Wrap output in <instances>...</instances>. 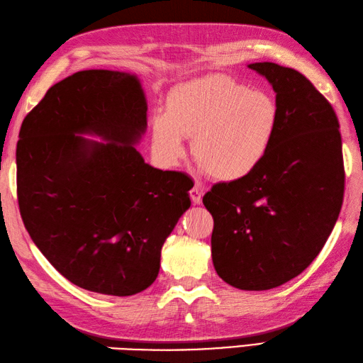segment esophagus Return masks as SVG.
Listing matches in <instances>:
<instances>
[{"instance_id": "esophagus-1", "label": "esophagus", "mask_w": 363, "mask_h": 363, "mask_svg": "<svg viewBox=\"0 0 363 363\" xmlns=\"http://www.w3.org/2000/svg\"><path fill=\"white\" fill-rule=\"evenodd\" d=\"M189 196H191V200H192V203H194V205H200V203H202L203 192L200 191L199 188H192V189L189 191Z\"/></svg>"}]
</instances>
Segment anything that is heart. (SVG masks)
I'll list each match as a JSON object with an SVG mask.
<instances>
[{
	"instance_id": "b5f03b06",
	"label": "heart",
	"mask_w": 363,
	"mask_h": 363,
	"mask_svg": "<svg viewBox=\"0 0 363 363\" xmlns=\"http://www.w3.org/2000/svg\"><path fill=\"white\" fill-rule=\"evenodd\" d=\"M278 123V104L269 93L227 74H208L169 93L166 111L152 118V147L161 163L175 166L192 136L200 167L217 180L236 182L262 164Z\"/></svg>"
}]
</instances>
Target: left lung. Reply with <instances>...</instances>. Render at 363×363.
I'll use <instances>...</instances> for the list:
<instances>
[{"mask_svg": "<svg viewBox=\"0 0 363 363\" xmlns=\"http://www.w3.org/2000/svg\"><path fill=\"white\" fill-rule=\"evenodd\" d=\"M248 68L277 93L275 140L253 174L216 183L203 205L217 275L240 291H269L309 267L339 219L342 136L333 106L301 72L272 62Z\"/></svg>", "mask_w": 363, "mask_h": 363, "instance_id": "left-lung-1", "label": "left lung"}]
</instances>
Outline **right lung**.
Wrapping results in <instances>:
<instances>
[{"instance_id":"obj_1","label":"right lung","mask_w":363,"mask_h":363,"mask_svg":"<svg viewBox=\"0 0 363 363\" xmlns=\"http://www.w3.org/2000/svg\"><path fill=\"white\" fill-rule=\"evenodd\" d=\"M146 127L140 80L108 69L60 80L21 124L23 223L52 267L85 291L128 296L147 289L161 247L191 206V177L152 167L135 149Z\"/></svg>"}]
</instances>
